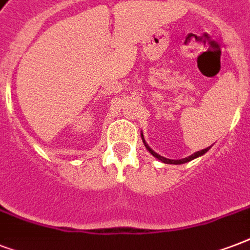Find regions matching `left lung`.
Segmentation results:
<instances>
[{
	"mask_svg": "<svg viewBox=\"0 0 250 250\" xmlns=\"http://www.w3.org/2000/svg\"><path fill=\"white\" fill-rule=\"evenodd\" d=\"M141 139H143V143H144L145 148L148 149L149 153H150V154H152V156L156 157L157 160H160L161 162H164V164H168V165H183V164H187V162H189V161L194 160V158H198V157L204 156V154H205V153L208 152V150H209L210 148H211V146H209V148L202 149V150H198V152L193 153V154H192V156H188V157H186V158H182V160H168V158H165V157L160 156V154H158V153L154 152V150H153V149L150 148V146H149L148 144H146V141H145L144 135H143V132H141Z\"/></svg>",
	"mask_w": 250,
	"mask_h": 250,
	"instance_id": "8db88e82",
	"label": "left lung"
}]
</instances>
